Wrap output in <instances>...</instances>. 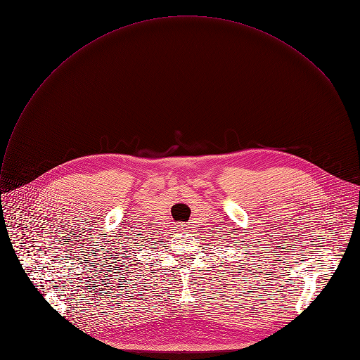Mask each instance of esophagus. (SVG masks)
Here are the masks:
<instances>
[{
  "label": "esophagus",
  "mask_w": 360,
  "mask_h": 360,
  "mask_svg": "<svg viewBox=\"0 0 360 360\" xmlns=\"http://www.w3.org/2000/svg\"><path fill=\"white\" fill-rule=\"evenodd\" d=\"M186 229H188V224L181 222V224L176 225V231H179V232H184V231H186Z\"/></svg>",
  "instance_id": "obj_1"
}]
</instances>
